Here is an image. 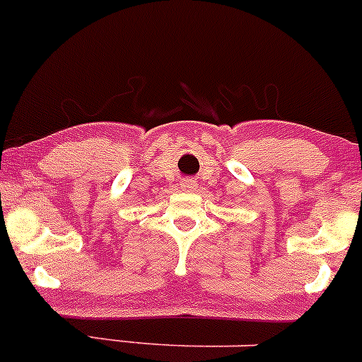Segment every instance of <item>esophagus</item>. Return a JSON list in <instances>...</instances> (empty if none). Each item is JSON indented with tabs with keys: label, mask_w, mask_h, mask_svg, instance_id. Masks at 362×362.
<instances>
[{
	"label": "esophagus",
	"mask_w": 362,
	"mask_h": 362,
	"mask_svg": "<svg viewBox=\"0 0 362 362\" xmlns=\"http://www.w3.org/2000/svg\"><path fill=\"white\" fill-rule=\"evenodd\" d=\"M197 186H198V182L195 180H186V181L181 182V188L185 189V192H193Z\"/></svg>",
	"instance_id": "esophagus-1"
}]
</instances>
